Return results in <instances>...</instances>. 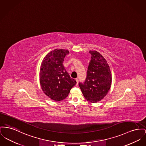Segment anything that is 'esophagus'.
I'll return each instance as SVG.
<instances>
[{
    "label": "esophagus",
    "mask_w": 146,
    "mask_h": 146,
    "mask_svg": "<svg viewBox=\"0 0 146 146\" xmlns=\"http://www.w3.org/2000/svg\"><path fill=\"white\" fill-rule=\"evenodd\" d=\"M76 82H77V84H78V82H79V80H78V78H76Z\"/></svg>",
    "instance_id": "34e87169"
}]
</instances>
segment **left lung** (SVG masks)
<instances>
[{
	"mask_svg": "<svg viewBox=\"0 0 146 146\" xmlns=\"http://www.w3.org/2000/svg\"><path fill=\"white\" fill-rule=\"evenodd\" d=\"M91 60L84 83L79 86L86 99L95 103L100 101L109 92L111 86V73L107 61L96 51H90Z\"/></svg>",
	"mask_w": 146,
	"mask_h": 146,
	"instance_id": "obj_1",
	"label": "left lung"
}]
</instances>
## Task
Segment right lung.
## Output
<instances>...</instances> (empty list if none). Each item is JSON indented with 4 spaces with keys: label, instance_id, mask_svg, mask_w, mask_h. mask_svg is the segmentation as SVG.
Instances as JSON below:
<instances>
[{
    "label": "right lung",
    "instance_id": "1",
    "mask_svg": "<svg viewBox=\"0 0 146 146\" xmlns=\"http://www.w3.org/2000/svg\"><path fill=\"white\" fill-rule=\"evenodd\" d=\"M69 51L56 49L43 58L40 70V82L43 93L52 100L61 101L67 98L70 89L77 83L63 66Z\"/></svg>",
    "mask_w": 146,
    "mask_h": 146
}]
</instances>
